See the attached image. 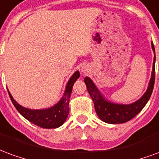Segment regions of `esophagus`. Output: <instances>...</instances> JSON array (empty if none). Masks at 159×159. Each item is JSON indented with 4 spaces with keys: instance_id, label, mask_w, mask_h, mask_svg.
<instances>
[{
    "instance_id": "34e87169",
    "label": "esophagus",
    "mask_w": 159,
    "mask_h": 159,
    "mask_svg": "<svg viewBox=\"0 0 159 159\" xmlns=\"http://www.w3.org/2000/svg\"><path fill=\"white\" fill-rule=\"evenodd\" d=\"M81 70H82V72H86L87 71V70H86V67H83L82 69H81Z\"/></svg>"
}]
</instances>
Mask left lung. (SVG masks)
<instances>
[{"label": "left lung", "instance_id": "left-lung-1", "mask_svg": "<svg viewBox=\"0 0 159 159\" xmlns=\"http://www.w3.org/2000/svg\"><path fill=\"white\" fill-rule=\"evenodd\" d=\"M152 48L155 53L153 43L152 42ZM155 59L154 56L153 64H152V77L148 84V88L146 93H144L140 100L135 102L129 105H122V104H115L107 100L99 89H97L95 84L89 77H85L84 82L87 86L88 92L94 104V109L98 117L103 122L107 123H123L131 120L133 117L142 110L144 107L147 105V101L150 99L152 90H153L154 82H155Z\"/></svg>", "mask_w": 159, "mask_h": 159}]
</instances>
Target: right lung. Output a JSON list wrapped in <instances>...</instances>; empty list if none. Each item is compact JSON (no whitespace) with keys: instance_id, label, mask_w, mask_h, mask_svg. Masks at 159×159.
I'll return each instance as SVG.
<instances>
[{"instance_id":"1","label":"right lung","mask_w":159,"mask_h":159,"mask_svg":"<svg viewBox=\"0 0 159 159\" xmlns=\"http://www.w3.org/2000/svg\"><path fill=\"white\" fill-rule=\"evenodd\" d=\"M79 76L80 73L77 70L73 74L68 81L62 99L55 106L48 109H42V110L28 109L17 103L8 91L9 96L18 111L30 123L43 129H55L61 126L66 122V118L68 117L70 97L71 94L72 87L75 82L79 78Z\"/></svg>"}]
</instances>
